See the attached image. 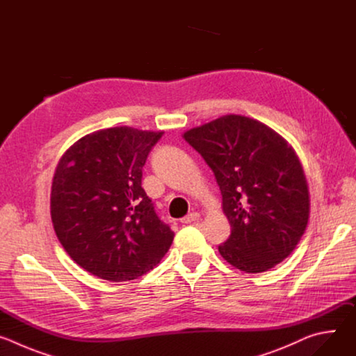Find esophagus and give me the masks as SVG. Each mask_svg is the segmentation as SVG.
Returning a JSON list of instances; mask_svg holds the SVG:
<instances>
[{
	"label": "esophagus",
	"mask_w": 356,
	"mask_h": 356,
	"mask_svg": "<svg viewBox=\"0 0 356 356\" xmlns=\"http://www.w3.org/2000/svg\"><path fill=\"white\" fill-rule=\"evenodd\" d=\"M198 218H200V214H198V213H190L188 216H186L184 218H181V222H183V224H193V222H195Z\"/></svg>",
	"instance_id": "1"
}]
</instances>
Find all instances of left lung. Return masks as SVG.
Masks as SVG:
<instances>
[{
    "instance_id": "obj_1",
    "label": "left lung",
    "mask_w": 356,
    "mask_h": 356,
    "mask_svg": "<svg viewBox=\"0 0 356 356\" xmlns=\"http://www.w3.org/2000/svg\"><path fill=\"white\" fill-rule=\"evenodd\" d=\"M184 139L214 172L231 235L218 246L239 270L261 273L286 259L306 231L307 180L291 146L265 124L224 115Z\"/></svg>"
}]
</instances>
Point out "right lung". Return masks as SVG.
I'll return each mask as SVG.
<instances>
[{
    "instance_id": "right-lung-1",
    "label": "right lung",
    "mask_w": 356,
    "mask_h": 356,
    "mask_svg": "<svg viewBox=\"0 0 356 356\" xmlns=\"http://www.w3.org/2000/svg\"><path fill=\"white\" fill-rule=\"evenodd\" d=\"M163 132L129 127L79 139L60 159L50 194L55 232L83 269L110 282L154 269L175 232L142 188V169Z\"/></svg>"
}]
</instances>
